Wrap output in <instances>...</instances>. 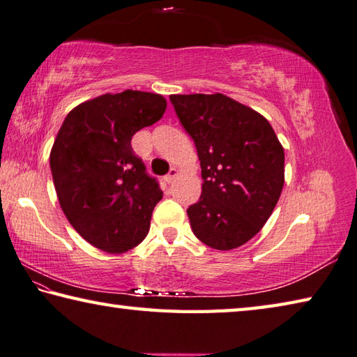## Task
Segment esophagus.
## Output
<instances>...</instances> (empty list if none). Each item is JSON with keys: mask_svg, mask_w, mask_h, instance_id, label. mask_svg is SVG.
Instances as JSON below:
<instances>
[{"mask_svg": "<svg viewBox=\"0 0 357 357\" xmlns=\"http://www.w3.org/2000/svg\"><path fill=\"white\" fill-rule=\"evenodd\" d=\"M177 175H178V171L175 167H172L171 171H169V174L165 175V182L166 183H172L174 180H175V177H177Z\"/></svg>", "mask_w": 357, "mask_h": 357, "instance_id": "34e87169", "label": "esophagus"}]
</instances>
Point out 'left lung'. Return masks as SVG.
Wrapping results in <instances>:
<instances>
[{"instance_id":"1","label":"left lung","mask_w":357,"mask_h":357,"mask_svg":"<svg viewBox=\"0 0 357 357\" xmlns=\"http://www.w3.org/2000/svg\"><path fill=\"white\" fill-rule=\"evenodd\" d=\"M196 144L202 195L186 210L204 245L235 249L265 226L284 188V149L270 122L222 93L169 97Z\"/></svg>"}]
</instances>
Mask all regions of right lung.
Segmentation results:
<instances>
[{
  "label": "right lung",
  "mask_w": 357,
  "mask_h": 357,
  "mask_svg": "<svg viewBox=\"0 0 357 357\" xmlns=\"http://www.w3.org/2000/svg\"><path fill=\"white\" fill-rule=\"evenodd\" d=\"M158 93H105L68 112L50 167L61 208L73 229L105 252H125L146 238L162 191L131 149V137L158 122Z\"/></svg>",
  "instance_id": "right-lung-1"
}]
</instances>
